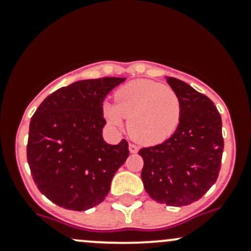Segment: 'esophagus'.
<instances>
[{"label": "esophagus", "instance_id": "esophagus-1", "mask_svg": "<svg viewBox=\"0 0 251 251\" xmlns=\"http://www.w3.org/2000/svg\"><path fill=\"white\" fill-rule=\"evenodd\" d=\"M128 149H130V151H131V153H137V151H138V147L136 146V144H132V143H130V146H128Z\"/></svg>", "mask_w": 251, "mask_h": 251}]
</instances>
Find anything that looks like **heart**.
Segmentation results:
<instances>
[{
  "instance_id": "obj_1",
  "label": "heart",
  "mask_w": 251,
  "mask_h": 251,
  "mask_svg": "<svg viewBox=\"0 0 251 251\" xmlns=\"http://www.w3.org/2000/svg\"><path fill=\"white\" fill-rule=\"evenodd\" d=\"M115 103H104L103 113L110 125L123 127L142 144H156L174 135L181 121L178 95L168 86L149 80H135L115 92Z\"/></svg>"
}]
</instances>
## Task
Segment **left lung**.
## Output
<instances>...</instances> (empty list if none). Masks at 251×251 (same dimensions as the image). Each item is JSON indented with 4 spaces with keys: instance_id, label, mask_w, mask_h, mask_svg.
<instances>
[{
    "instance_id": "left-lung-1",
    "label": "left lung",
    "mask_w": 251,
    "mask_h": 251,
    "mask_svg": "<svg viewBox=\"0 0 251 251\" xmlns=\"http://www.w3.org/2000/svg\"><path fill=\"white\" fill-rule=\"evenodd\" d=\"M182 104L179 125L170 138L142 148V181L151 199L170 206L199 201L221 169L222 120L212 100L183 81L166 77Z\"/></svg>"
}]
</instances>
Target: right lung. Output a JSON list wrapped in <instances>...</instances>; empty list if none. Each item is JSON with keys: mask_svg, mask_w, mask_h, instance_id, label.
Masks as SVG:
<instances>
[{"mask_svg": "<svg viewBox=\"0 0 251 251\" xmlns=\"http://www.w3.org/2000/svg\"><path fill=\"white\" fill-rule=\"evenodd\" d=\"M125 77L81 80L50 95L32 115L26 156L39 191L58 206L100 204L127 159L128 143L103 140V100Z\"/></svg>", "mask_w": 251, "mask_h": 251, "instance_id": "1", "label": "right lung"}]
</instances>
